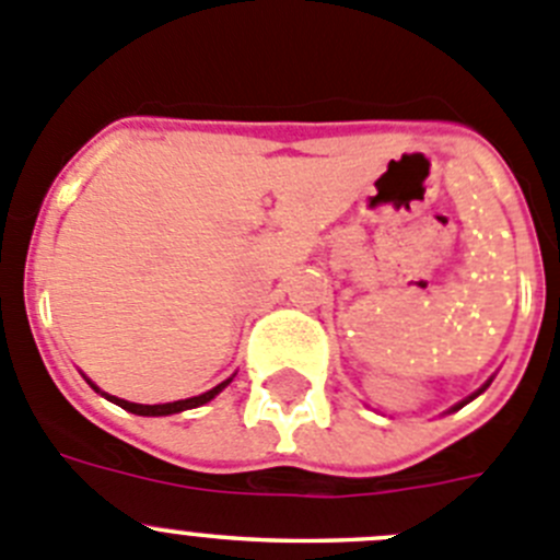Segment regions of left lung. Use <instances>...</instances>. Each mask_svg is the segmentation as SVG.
Listing matches in <instances>:
<instances>
[{"label": "left lung", "mask_w": 560, "mask_h": 560, "mask_svg": "<svg viewBox=\"0 0 560 560\" xmlns=\"http://www.w3.org/2000/svg\"><path fill=\"white\" fill-rule=\"evenodd\" d=\"M486 387H488V385H482V387H480V390H477V393H475V396H480V393H482V390H486ZM475 396H468V399H466V401H471V399H475ZM466 401H463V405H466ZM463 405H457V407H463Z\"/></svg>", "instance_id": "left-lung-1"}]
</instances>
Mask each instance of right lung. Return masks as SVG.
Segmentation results:
<instances>
[{
  "mask_svg": "<svg viewBox=\"0 0 560 560\" xmlns=\"http://www.w3.org/2000/svg\"><path fill=\"white\" fill-rule=\"evenodd\" d=\"M229 382L231 380H225V382H220L218 387H211V390L200 393V396H192V399H180V401H170V405H136V401L117 399V396H105V399H110V401H114V405L122 407V410L136 412V416H173V412L192 410V407H200V405H206V401H211V399H214V396H218L220 390H223L225 385H229ZM94 390H97V387H94Z\"/></svg>",
  "mask_w": 560,
  "mask_h": 560,
  "instance_id": "obj_1",
  "label": "right lung"
}]
</instances>
